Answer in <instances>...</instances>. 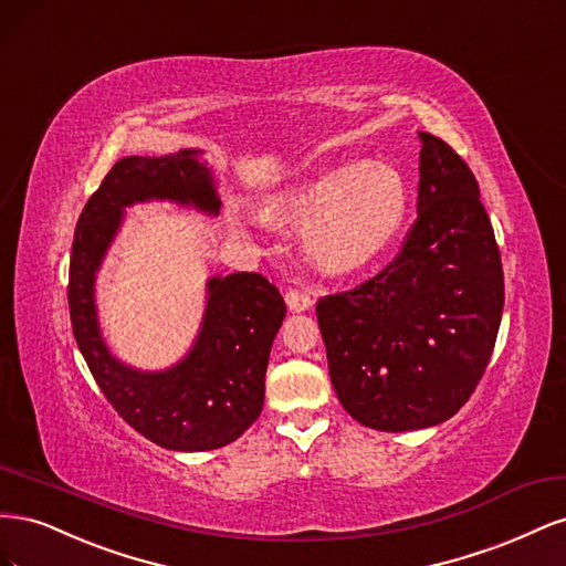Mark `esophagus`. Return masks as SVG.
<instances>
[{
    "label": "esophagus",
    "instance_id": "obj_1",
    "mask_svg": "<svg viewBox=\"0 0 566 566\" xmlns=\"http://www.w3.org/2000/svg\"><path fill=\"white\" fill-rule=\"evenodd\" d=\"M285 302L290 306V312H304L314 304V290L312 287H290L285 293Z\"/></svg>",
    "mask_w": 566,
    "mask_h": 566
}]
</instances>
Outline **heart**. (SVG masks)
Listing matches in <instances>:
<instances>
[{
    "instance_id": "b5f03b06",
    "label": "heart",
    "mask_w": 566,
    "mask_h": 566,
    "mask_svg": "<svg viewBox=\"0 0 566 566\" xmlns=\"http://www.w3.org/2000/svg\"><path fill=\"white\" fill-rule=\"evenodd\" d=\"M406 208V184L397 169L366 163L323 169L273 205L271 217L306 227L304 250L321 271L347 273L394 241Z\"/></svg>"
}]
</instances>
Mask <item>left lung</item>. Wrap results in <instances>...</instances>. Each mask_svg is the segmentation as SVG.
Returning a JSON list of instances; mask_svg holds the SVG:
<instances>
[{"label":"left lung","mask_w":566,"mask_h":566,"mask_svg":"<svg viewBox=\"0 0 566 566\" xmlns=\"http://www.w3.org/2000/svg\"><path fill=\"white\" fill-rule=\"evenodd\" d=\"M420 142L418 217L399 254L378 276L316 304L337 399L380 432L422 430L465 406L505 302L472 169L439 136L420 132Z\"/></svg>","instance_id":"1"}]
</instances>
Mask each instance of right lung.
<instances>
[{
  "instance_id": "1",
  "label": "right lung",
  "mask_w": 566,
  "mask_h": 566,
  "mask_svg": "<svg viewBox=\"0 0 566 566\" xmlns=\"http://www.w3.org/2000/svg\"><path fill=\"white\" fill-rule=\"evenodd\" d=\"M200 150L117 160L77 219L67 304L77 347L119 418L169 451H212L235 441L262 413L264 375L285 302L262 273L208 281V306L196 345L184 361L160 373L125 366L98 331L94 281L123 224L125 208L175 200L219 214L212 172Z\"/></svg>"
}]
</instances>
